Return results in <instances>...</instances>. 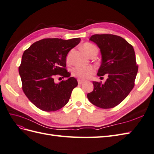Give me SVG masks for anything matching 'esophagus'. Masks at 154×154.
<instances>
[{
	"mask_svg": "<svg viewBox=\"0 0 154 154\" xmlns=\"http://www.w3.org/2000/svg\"><path fill=\"white\" fill-rule=\"evenodd\" d=\"M77 81H78V83L79 84V85H81V84H82V83H83V82H85V81L82 80V79H79L77 80Z\"/></svg>",
	"mask_w": 154,
	"mask_h": 154,
	"instance_id": "1",
	"label": "esophagus"
}]
</instances>
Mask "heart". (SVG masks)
I'll list each match as a JSON object with an SVG mask.
<instances>
[{
  "label": "heart",
  "instance_id": "heart-1",
  "mask_svg": "<svg viewBox=\"0 0 154 154\" xmlns=\"http://www.w3.org/2000/svg\"><path fill=\"white\" fill-rule=\"evenodd\" d=\"M82 49L85 53L89 57H91L94 54H97L98 49L97 47L90 43H85L82 47ZM67 62L69 61V56L67 57ZM94 72V69L91 66L88 67H80L77 66L74 68L72 70V74L74 76H76L81 79H86L89 78Z\"/></svg>",
  "mask_w": 154,
  "mask_h": 154
}]
</instances>
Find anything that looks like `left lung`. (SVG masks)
<instances>
[{"instance_id":"8db88e82","label":"left lung","mask_w":154,"mask_h":154,"mask_svg":"<svg viewBox=\"0 0 154 154\" xmlns=\"http://www.w3.org/2000/svg\"><path fill=\"white\" fill-rule=\"evenodd\" d=\"M89 40L100 49L101 64L98 76H107L104 83L93 81L94 90L87 94L91 103L102 109L120 104L134 87L138 66L133 47L120 36L94 34Z\"/></svg>"}]
</instances>
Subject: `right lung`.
<instances>
[{
	"label": "right lung",
	"instance_id": "add662e5",
	"mask_svg": "<svg viewBox=\"0 0 154 154\" xmlns=\"http://www.w3.org/2000/svg\"><path fill=\"white\" fill-rule=\"evenodd\" d=\"M80 41L79 38L67 40L43 39L34 43L23 53L19 68L22 88L38 109L47 112L56 111L68 103L78 82L65 68L66 57ZM57 74L69 79L55 84L54 77Z\"/></svg>",
	"mask_w": 154,
	"mask_h": 154
}]
</instances>
